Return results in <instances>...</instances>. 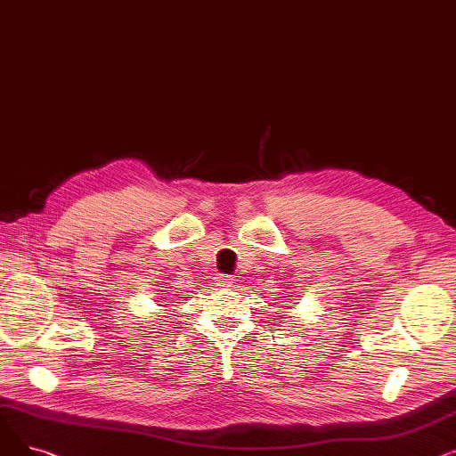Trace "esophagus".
<instances>
[{"mask_svg": "<svg viewBox=\"0 0 456 456\" xmlns=\"http://www.w3.org/2000/svg\"><path fill=\"white\" fill-rule=\"evenodd\" d=\"M214 282L216 286H231L232 284V279L229 275H224V273H218L214 277Z\"/></svg>", "mask_w": 456, "mask_h": 456, "instance_id": "1", "label": "esophagus"}]
</instances>
